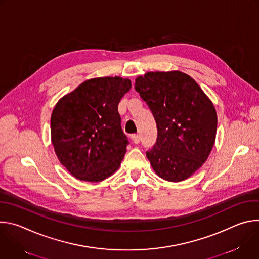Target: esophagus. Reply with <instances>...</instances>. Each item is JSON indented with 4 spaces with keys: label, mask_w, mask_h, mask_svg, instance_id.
Here are the masks:
<instances>
[{
    "label": "esophagus",
    "mask_w": 259,
    "mask_h": 259,
    "mask_svg": "<svg viewBox=\"0 0 259 259\" xmlns=\"http://www.w3.org/2000/svg\"><path fill=\"white\" fill-rule=\"evenodd\" d=\"M132 140L134 143L138 144L140 142V136L138 134H134V135H132Z\"/></svg>",
    "instance_id": "obj_1"
}]
</instances>
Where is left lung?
<instances>
[{"instance_id": "left-lung-1", "label": "left lung", "mask_w": 259, "mask_h": 259, "mask_svg": "<svg viewBox=\"0 0 259 259\" xmlns=\"http://www.w3.org/2000/svg\"><path fill=\"white\" fill-rule=\"evenodd\" d=\"M135 90L150 107L158 137L146 152L155 172L178 182L207 160L215 142L217 116L196 81L178 70L146 72L135 79Z\"/></svg>"}]
</instances>
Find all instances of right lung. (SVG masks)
<instances>
[{"label": "right lung", "instance_id": "add662e5", "mask_svg": "<svg viewBox=\"0 0 259 259\" xmlns=\"http://www.w3.org/2000/svg\"><path fill=\"white\" fill-rule=\"evenodd\" d=\"M130 89L128 79H91L55 105L52 144L60 163L76 178L98 182L119 169L129 141L118 105Z\"/></svg>", "mask_w": 259, "mask_h": 259}]
</instances>
